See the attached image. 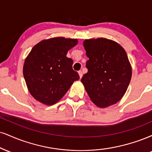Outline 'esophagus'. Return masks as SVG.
<instances>
[{
	"label": "esophagus",
	"mask_w": 152,
	"mask_h": 152,
	"mask_svg": "<svg viewBox=\"0 0 152 152\" xmlns=\"http://www.w3.org/2000/svg\"><path fill=\"white\" fill-rule=\"evenodd\" d=\"M78 75H79V77L81 78L82 77V76H83V74H82V71H78Z\"/></svg>",
	"instance_id": "esophagus-1"
}]
</instances>
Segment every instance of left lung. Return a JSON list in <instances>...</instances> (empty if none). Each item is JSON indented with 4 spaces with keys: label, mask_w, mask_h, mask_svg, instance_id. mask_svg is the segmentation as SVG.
Returning a JSON list of instances; mask_svg holds the SVG:
<instances>
[{
    "label": "left lung",
    "mask_w": 152,
    "mask_h": 152,
    "mask_svg": "<svg viewBox=\"0 0 152 152\" xmlns=\"http://www.w3.org/2000/svg\"><path fill=\"white\" fill-rule=\"evenodd\" d=\"M83 47L89 59L81 82L88 95L99 107L114 105L125 95L132 78L127 53L116 42L103 37L86 39Z\"/></svg>",
    "instance_id": "obj_1"
}]
</instances>
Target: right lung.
<instances>
[{
	"label": "right lung",
	"mask_w": 152,
	"mask_h": 152,
	"mask_svg": "<svg viewBox=\"0 0 152 152\" xmlns=\"http://www.w3.org/2000/svg\"><path fill=\"white\" fill-rule=\"evenodd\" d=\"M77 44V39L58 37L44 39L33 47L24 62L23 76L34 99L54 105L79 79L72 69L73 60L66 56Z\"/></svg>",
	"instance_id": "right-lung-1"
}]
</instances>
